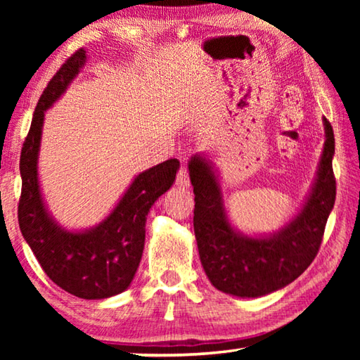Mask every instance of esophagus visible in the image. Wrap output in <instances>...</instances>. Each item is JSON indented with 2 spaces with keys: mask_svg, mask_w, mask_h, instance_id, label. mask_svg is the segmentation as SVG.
<instances>
[{
  "mask_svg": "<svg viewBox=\"0 0 360 360\" xmlns=\"http://www.w3.org/2000/svg\"><path fill=\"white\" fill-rule=\"evenodd\" d=\"M176 184H178V187H181V188H187L188 186H191V179H188L187 168L184 165H182L179 169L178 178H176Z\"/></svg>",
  "mask_w": 360,
  "mask_h": 360,
  "instance_id": "1",
  "label": "esophagus"
}]
</instances>
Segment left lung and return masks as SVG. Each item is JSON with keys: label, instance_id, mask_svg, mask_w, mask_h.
Masks as SVG:
<instances>
[{"label": "left lung", "instance_id": "8db88e82", "mask_svg": "<svg viewBox=\"0 0 360 360\" xmlns=\"http://www.w3.org/2000/svg\"><path fill=\"white\" fill-rule=\"evenodd\" d=\"M322 124L326 141L307 198L297 214L271 233L249 235L236 229L214 163L205 154L191 157L195 238L203 270L217 290L241 298L264 297L290 284L314 260L337 193L333 130L326 117Z\"/></svg>", "mask_w": 360, "mask_h": 360}]
</instances>
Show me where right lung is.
<instances>
[{
    "label": "right lung",
    "mask_w": 360,
    "mask_h": 360,
    "mask_svg": "<svg viewBox=\"0 0 360 360\" xmlns=\"http://www.w3.org/2000/svg\"><path fill=\"white\" fill-rule=\"evenodd\" d=\"M87 63L84 49L72 56L49 82L20 155L22 197L19 225L23 238L46 275L58 288L85 300H103L130 288L143 257L148 212L169 191L179 160L158 163L138 173L109 214L87 229H66L44 200L38 162L46 111L62 98Z\"/></svg>",
    "instance_id": "obj_1"
}]
</instances>
